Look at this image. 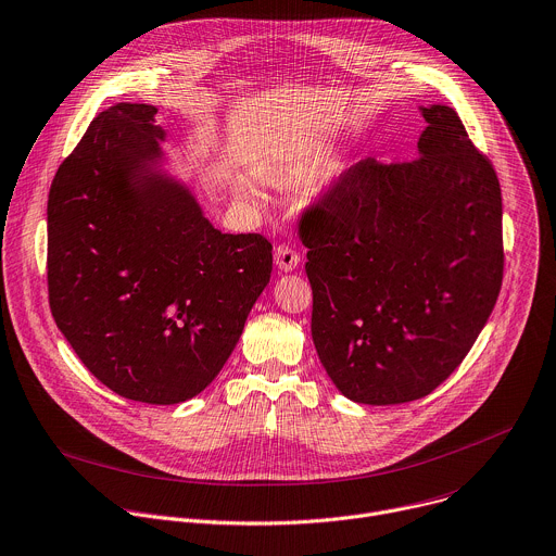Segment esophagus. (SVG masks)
Returning <instances> with one entry per match:
<instances>
[{"mask_svg":"<svg viewBox=\"0 0 556 556\" xmlns=\"http://www.w3.org/2000/svg\"><path fill=\"white\" fill-rule=\"evenodd\" d=\"M301 262V255L288 247V244H281L275 249V266L281 270V273H292Z\"/></svg>","mask_w":556,"mask_h":556,"instance_id":"esophagus-1","label":"esophagus"}]
</instances>
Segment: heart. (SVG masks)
<instances>
[{
  "mask_svg": "<svg viewBox=\"0 0 556 556\" xmlns=\"http://www.w3.org/2000/svg\"><path fill=\"white\" fill-rule=\"evenodd\" d=\"M320 169H323V165H320L318 161H314V159H299V161H294V163L288 165L286 178H288L290 182H294V185H307V182H312V180L320 174ZM240 194L247 197V199H251V201H262V197H264L262 190L257 188L255 182H251V180H247V182L240 185Z\"/></svg>",
  "mask_w": 556,
  "mask_h": 556,
  "instance_id": "b5f03b06",
  "label": "heart"
}]
</instances>
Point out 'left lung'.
<instances>
[{"label":"left lung","mask_w":556,"mask_h":556,"mask_svg":"<svg viewBox=\"0 0 556 556\" xmlns=\"http://www.w3.org/2000/svg\"><path fill=\"white\" fill-rule=\"evenodd\" d=\"M417 159L353 165L303 216L312 340L336 389L393 406L443 384L502 288V192L458 113L419 106Z\"/></svg>","instance_id":"8db88e82"}]
</instances>
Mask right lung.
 Returning a JSON list of instances; mask_svg holds the SVG:
<instances>
[{"label": "right lung", "mask_w": 556, "mask_h": 556, "mask_svg": "<svg viewBox=\"0 0 556 556\" xmlns=\"http://www.w3.org/2000/svg\"><path fill=\"white\" fill-rule=\"evenodd\" d=\"M152 104L102 111L48 199L52 316L113 393L169 406L205 391L270 281L260 233H223L165 150Z\"/></svg>", "instance_id": "1"}]
</instances>
